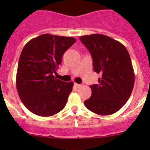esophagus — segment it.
<instances>
[{
    "mask_svg": "<svg viewBox=\"0 0 150 150\" xmlns=\"http://www.w3.org/2000/svg\"><path fill=\"white\" fill-rule=\"evenodd\" d=\"M74 86L76 87V88H80L82 86V85L77 84V83H74Z\"/></svg>",
    "mask_w": 150,
    "mask_h": 150,
    "instance_id": "esophagus-1",
    "label": "esophagus"
}]
</instances>
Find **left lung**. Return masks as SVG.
Returning <instances> with one entry per match:
<instances>
[{"mask_svg": "<svg viewBox=\"0 0 150 150\" xmlns=\"http://www.w3.org/2000/svg\"><path fill=\"white\" fill-rule=\"evenodd\" d=\"M89 50L93 69L100 74L98 84L90 86L91 95L85 100L87 109L96 114L108 116L120 110L131 96L134 72L125 46L104 34L79 37Z\"/></svg>", "mask_w": 150, "mask_h": 150, "instance_id": "obj_1", "label": "left lung"}]
</instances>
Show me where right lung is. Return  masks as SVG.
<instances>
[{"label":"right lung","mask_w":150,"mask_h":150,"mask_svg":"<svg viewBox=\"0 0 150 150\" xmlns=\"http://www.w3.org/2000/svg\"><path fill=\"white\" fill-rule=\"evenodd\" d=\"M76 39L45 34L24 46L18 60L16 88L24 105L40 116H51L64 109L74 86L56 79L54 74L64 53Z\"/></svg>","instance_id":"add662e5"}]
</instances>
